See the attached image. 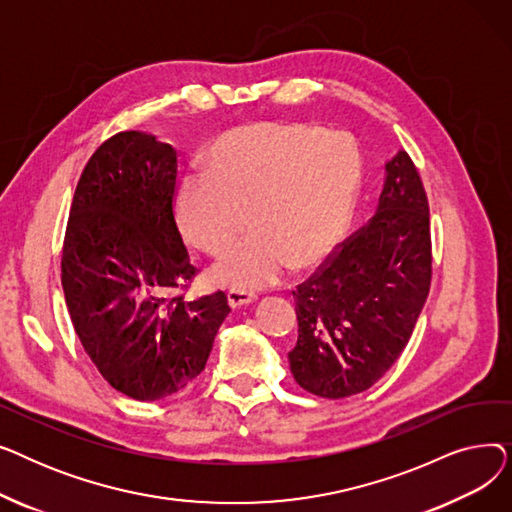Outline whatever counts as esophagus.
Wrapping results in <instances>:
<instances>
[{
    "mask_svg": "<svg viewBox=\"0 0 512 512\" xmlns=\"http://www.w3.org/2000/svg\"><path fill=\"white\" fill-rule=\"evenodd\" d=\"M257 297L253 292H247V290H228V303L232 309H240V307H247L251 303H255Z\"/></svg>",
    "mask_w": 512,
    "mask_h": 512,
    "instance_id": "obj_1",
    "label": "esophagus"
}]
</instances>
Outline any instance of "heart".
Returning <instances> with one entry per match:
<instances>
[{
  "label": "heart",
  "instance_id": "heart-1",
  "mask_svg": "<svg viewBox=\"0 0 512 512\" xmlns=\"http://www.w3.org/2000/svg\"><path fill=\"white\" fill-rule=\"evenodd\" d=\"M211 168H193L180 180L182 228L203 251L222 253L249 211L255 230L213 263L211 278L257 290L334 249L353 218L363 159L346 134L255 124L228 132L213 149Z\"/></svg>",
  "mask_w": 512,
  "mask_h": 512
}]
</instances>
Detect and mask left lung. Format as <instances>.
Here are the masks:
<instances>
[{
	"mask_svg": "<svg viewBox=\"0 0 512 512\" xmlns=\"http://www.w3.org/2000/svg\"><path fill=\"white\" fill-rule=\"evenodd\" d=\"M373 218L294 292L301 388L344 398L371 388L405 351L432 282L429 209L407 151L384 164Z\"/></svg>",
	"mask_w": 512,
	"mask_h": 512,
	"instance_id": "obj_1",
	"label": "left lung"
}]
</instances>
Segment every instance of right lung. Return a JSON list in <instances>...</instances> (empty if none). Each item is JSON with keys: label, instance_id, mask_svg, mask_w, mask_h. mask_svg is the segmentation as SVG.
<instances>
[{"label": "right lung", "instance_id": "add662e5", "mask_svg": "<svg viewBox=\"0 0 512 512\" xmlns=\"http://www.w3.org/2000/svg\"><path fill=\"white\" fill-rule=\"evenodd\" d=\"M176 149L126 130L78 180L62 255L76 336L118 392L153 402L191 386L230 313L224 292L186 299L195 276L174 220Z\"/></svg>", "mask_w": 512, "mask_h": 512}]
</instances>
